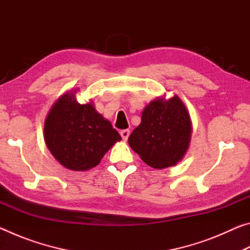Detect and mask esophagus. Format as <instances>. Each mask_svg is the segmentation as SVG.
<instances>
[{"mask_svg": "<svg viewBox=\"0 0 250 250\" xmlns=\"http://www.w3.org/2000/svg\"><path fill=\"white\" fill-rule=\"evenodd\" d=\"M120 134H121V138H122V140H124V141H126V140H128L129 135H130V130H128V129H125V130H122L121 132H120Z\"/></svg>", "mask_w": 250, "mask_h": 250, "instance_id": "1", "label": "esophagus"}]
</instances>
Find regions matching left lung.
<instances>
[{
	"mask_svg": "<svg viewBox=\"0 0 250 250\" xmlns=\"http://www.w3.org/2000/svg\"><path fill=\"white\" fill-rule=\"evenodd\" d=\"M191 137L192 121L183 101L176 95L167 100L163 96L145 108L128 142L147 166L166 168L184 158Z\"/></svg>",
	"mask_w": 250,
	"mask_h": 250,
	"instance_id": "obj_1",
	"label": "left lung"
}]
</instances>
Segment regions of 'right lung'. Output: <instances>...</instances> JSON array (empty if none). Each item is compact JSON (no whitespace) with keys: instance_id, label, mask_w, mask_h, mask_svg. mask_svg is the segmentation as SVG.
<instances>
[{"instance_id":"add662e5","label":"right lung","mask_w":250,"mask_h":250,"mask_svg":"<svg viewBox=\"0 0 250 250\" xmlns=\"http://www.w3.org/2000/svg\"><path fill=\"white\" fill-rule=\"evenodd\" d=\"M59 97L44 124L48 150L62 167L71 171H87L100 163L110 147L121 140L111 122L97 111L94 103L79 104L76 91Z\"/></svg>"}]
</instances>
